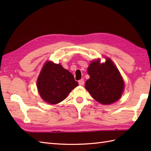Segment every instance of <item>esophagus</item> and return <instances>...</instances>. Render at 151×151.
<instances>
[{
	"label": "esophagus",
	"instance_id": "1",
	"mask_svg": "<svg viewBox=\"0 0 151 151\" xmlns=\"http://www.w3.org/2000/svg\"><path fill=\"white\" fill-rule=\"evenodd\" d=\"M78 84H79V85H81V86L84 85V79H81V80H80V81H78Z\"/></svg>",
	"mask_w": 151,
	"mask_h": 151
}]
</instances>
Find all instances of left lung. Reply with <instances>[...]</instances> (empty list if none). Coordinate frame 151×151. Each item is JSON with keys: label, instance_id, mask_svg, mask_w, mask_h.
Returning <instances> with one entry per match:
<instances>
[{"label": "left lung", "instance_id": "1", "mask_svg": "<svg viewBox=\"0 0 151 151\" xmlns=\"http://www.w3.org/2000/svg\"><path fill=\"white\" fill-rule=\"evenodd\" d=\"M90 76L85 88L95 101L108 105L118 101L124 91V81L114 62L106 58L104 63L96 60L88 68Z\"/></svg>", "mask_w": 151, "mask_h": 151}]
</instances>
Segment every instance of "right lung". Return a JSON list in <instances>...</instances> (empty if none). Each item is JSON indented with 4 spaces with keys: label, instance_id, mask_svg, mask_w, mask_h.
<instances>
[{
    "label": "right lung",
    "instance_id": "1",
    "mask_svg": "<svg viewBox=\"0 0 151 151\" xmlns=\"http://www.w3.org/2000/svg\"><path fill=\"white\" fill-rule=\"evenodd\" d=\"M78 85L72 73L60 64L50 61L45 63L37 81L38 92L41 99L51 104L63 101Z\"/></svg>",
    "mask_w": 151,
    "mask_h": 151
}]
</instances>
